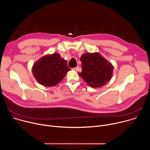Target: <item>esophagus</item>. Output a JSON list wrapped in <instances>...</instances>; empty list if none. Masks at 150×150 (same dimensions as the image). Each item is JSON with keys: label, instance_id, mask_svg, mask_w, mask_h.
Instances as JSON below:
<instances>
[{"label": "esophagus", "instance_id": "esophagus-1", "mask_svg": "<svg viewBox=\"0 0 150 150\" xmlns=\"http://www.w3.org/2000/svg\"><path fill=\"white\" fill-rule=\"evenodd\" d=\"M78 68H79V67H78H78H76V68H74V69L75 71H77V70L78 69Z\"/></svg>", "mask_w": 150, "mask_h": 150}]
</instances>
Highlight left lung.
Masks as SVG:
<instances>
[{"instance_id": "8db88e82", "label": "left lung", "mask_w": 150, "mask_h": 150, "mask_svg": "<svg viewBox=\"0 0 150 150\" xmlns=\"http://www.w3.org/2000/svg\"><path fill=\"white\" fill-rule=\"evenodd\" d=\"M82 72L79 75L91 87H100L112 78L113 67L99 53H87L80 58Z\"/></svg>"}]
</instances>
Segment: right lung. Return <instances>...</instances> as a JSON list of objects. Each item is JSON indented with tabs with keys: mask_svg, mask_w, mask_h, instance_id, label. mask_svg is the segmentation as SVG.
<instances>
[{
	"mask_svg": "<svg viewBox=\"0 0 150 150\" xmlns=\"http://www.w3.org/2000/svg\"><path fill=\"white\" fill-rule=\"evenodd\" d=\"M70 70L67 62L57 53L42 56L32 68L35 79L45 87H53L59 83Z\"/></svg>",
	"mask_w": 150,
	"mask_h": 150,
	"instance_id": "right-lung-1",
	"label": "right lung"
}]
</instances>
